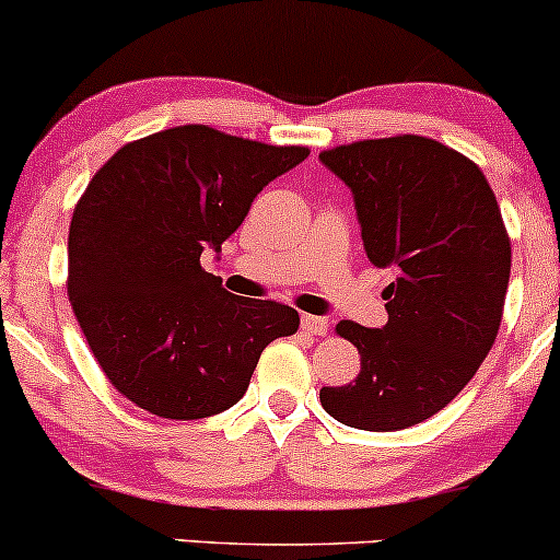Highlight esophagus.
Instances as JSON below:
<instances>
[{
  "label": "esophagus",
  "instance_id": "esophagus-1",
  "mask_svg": "<svg viewBox=\"0 0 560 560\" xmlns=\"http://www.w3.org/2000/svg\"><path fill=\"white\" fill-rule=\"evenodd\" d=\"M302 329L307 334H316V337H324L329 331V318L320 316H302Z\"/></svg>",
  "mask_w": 560,
  "mask_h": 560
}]
</instances>
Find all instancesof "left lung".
Returning a JSON list of instances; mask_svg holds the SVG:
<instances>
[{
    "mask_svg": "<svg viewBox=\"0 0 560 560\" xmlns=\"http://www.w3.org/2000/svg\"><path fill=\"white\" fill-rule=\"evenodd\" d=\"M355 195L365 253L397 268L384 289L389 320L337 331L361 352V374L320 389L345 427L397 432L432 419L477 374L498 337L511 276V236L474 160L416 133L320 152Z\"/></svg>",
    "mask_w": 560,
    "mask_h": 560,
    "instance_id": "left-lung-1",
    "label": "left lung"
}]
</instances>
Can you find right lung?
I'll return each mask as SVG.
<instances>
[{
  "mask_svg": "<svg viewBox=\"0 0 560 560\" xmlns=\"http://www.w3.org/2000/svg\"><path fill=\"white\" fill-rule=\"evenodd\" d=\"M307 155L189 124L128 141L94 173L70 218L68 300L126 400L160 419H208L242 400L273 339L298 331L294 307L234 298L199 258Z\"/></svg>",
  "mask_w": 560,
  "mask_h": 560,
  "instance_id": "obj_1",
  "label": "right lung"
}]
</instances>
